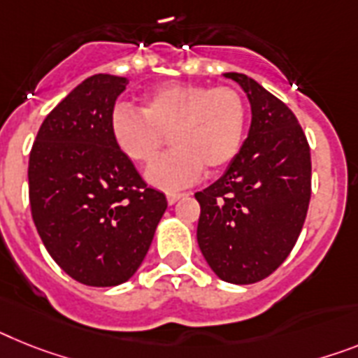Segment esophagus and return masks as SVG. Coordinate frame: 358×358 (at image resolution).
Returning <instances> with one entry per match:
<instances>
[{
    "instance_id": "34e87169",
    "label": "esophagus",
    "mask_w": 358,
    "mask_h": 358,
    "mask_svg": "<svg viewBox=\"0 0 358 358\" xmlns=\"http://www.w3.org/2000/svg\"><path fill=\"white\" fill-rule=\"evenodd\" d=\"M182 196H185V193H178V191H171V193H167V202H169V203H176Z\"/></svg>"
}]
</instances>
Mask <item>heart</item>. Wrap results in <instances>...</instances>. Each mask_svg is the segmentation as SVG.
Returning <instances> with one entry per match:
<instances>
[{
	"label": "heart",
	"mask_w": 358,
	"mask_h": 358,
	"mask_svg": "<svg viewBox=\"0 0 358 358\" xmlns=\"http://www.w3.org/2000/svg\"><path fill=\"white\" fill-rule=\"evenodd\" d=\"M248 105L231 85L164 83L147 92L142 113L118 105L110 114V133L129 160L149 165L169 134L173 149L147 171L162 189L191 184L206 167L216 173L235 160L244 142Z\"/></svg>",
	"instance_id": "1"
}]
</instances>
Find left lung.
<instances>
[{
    "label": "left lung",
    "instance_id": "left-lung-1",
    "mask_svg": "<svg viewBox=\"0 0 358 358\" xmlns=\"http://www.w3.org/2000/svg\"><path fill=\"white\" fill-rule=\"evenodd\" d=\"M251 103V129L224 176L194 194L196 238L231 284L271 275L295 248L311 198V152L293 110L253 78L227 72Z\"/></svg>",
    "mask_w": 358,
    "mask_h": 358
}]
</instances>
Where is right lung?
<instances>
[{"label": "right lung", "instance_id": "add662e5", "mask_svg": "<svg viewBox=\"0 0 358 358\" xmlns=\"http://www.w3.org/2000/svg\"><path fill=\"white\" fill-rule=\"evenodd\" d=\"M127 78L94 74L41 123L29 158L36 229L54 262L85 286L127 282L143 262L167 209L110 133Z\"/></svg>", "mask_w": 358, "mask_h": 358}]
</instances>
